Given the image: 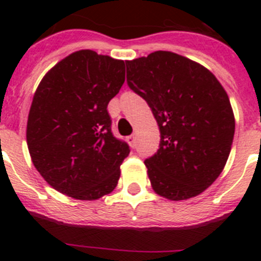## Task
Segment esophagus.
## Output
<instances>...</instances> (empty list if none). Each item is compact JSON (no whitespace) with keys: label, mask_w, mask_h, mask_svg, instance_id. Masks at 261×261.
<instances>
[{"label":"esophagus","mask_w":261,"mask_h":261,"mask_svg":"<svg viewBox=\"0 0 261 261\" xmlns=\"http://www.w3.org/2000/svg\"><path fill=\"white\" fill-rule=\"evenodd\" d=\"M126 141H128V144L130 145V146L135 147V146H136V144H137V136H136V135L129 136V137L126 138Z\"/></svg>","instance_id":"esophagus-1"}]
</instances>
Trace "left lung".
I'll list each match as a JSON object with an SVG mask.
<instances>
[{
  "instance_id": "left-lung-1",
  "label": "left lung",
  "mask_w": 261,
  "mask_h": 261,
  "mask_svg": "<svg viewBox=\"0 0 261 261\" xmlns=\"http://www.w3.org/2000/svg\"><path fill=\"white\" fill-rule=\"evenodd\" d=\"M126 62L129 87L153 111L159 149L145 161L156 195L192 199L214 183L225 167L235 132L229 96L199 62L168 50Z\"/></svg>"
}]
</instances>
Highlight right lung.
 Masks as SVG:
<instances>
[{"label":"right lung","mask_w":261,"mask_h":261,"mask_svg":"<svg viewBox=\"0 0 261 261\" xmlns=\"http://www.w3.org/2000/svg\"><path fill=\"white\" fill-rule=\"evenodd\" d=\"M124 81L123 60L91 49L70 53L40 81L27 146L39 174L62 195L93 201L117 186L129 146L111 132L107 106Z\"/></svg>","instance_id":"obj_1"}]
</instances>
